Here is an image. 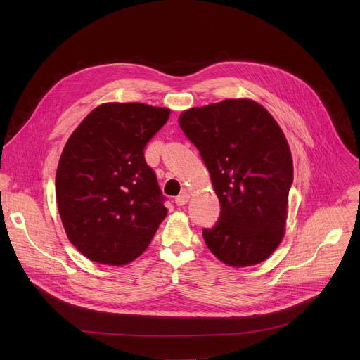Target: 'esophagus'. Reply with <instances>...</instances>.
I'll use <instances>...</instances> for the list:
<instances>
[{
	"instance_id": "34e87169",
	"label": "esophagus",
	"mask_w": 360,
	"mask_h": 360,
	"mask_svg": "<svg viewBox=\"0 0 360 360\" xmlns=\"http://www.w3.org/2000/svg\"><path fill=\"white\" fill-rule=\"evenodd\" d=\"M188 200H189V195L186 192H182L181 195H178L175 198V203L178 205V207H184V205L188 203Z\"/></svg>"
}]
</instances>
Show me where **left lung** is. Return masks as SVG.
Returning a JSON list of instances; mask_svg holds the SVG:
<instances>
[{
	"label": "left lung",
	"mask_w": 360,
	"mask_h": 360,
	"mask_svg": "<svg viewBox=\"0 0 360 360\" xmlns=\"http://www.w3.org/2000/svg\"><path fill=\"white\" fill-rule=\"evenodd\" d=\"M219 198L221 214L203 228L219 261L240 268L264 262L279 246L286 222L293 164L272 115L250 99H225L181 114Z\"/></svg>",
	"instance_id": "8db88e82"
}]
</instances>
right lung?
<instances>
[{
	"instance_id": "add662e5",
	"label": "right lung",
	"mask_w": 360,
	"mask_h": 360,
	"mask_svg": "<svg viewBox=\"0 0 360 360\" xmlns=\"http://www.w3.org/2000/svg\"><path fill=\"white\" fill-rule=\"evenodd\" d=\"M169 110L141 102L95 108L72 132L56 176L71 243L88 259L125 265L148 248L168 210L143 149Z\"/></svg>"
}]
</instances>
